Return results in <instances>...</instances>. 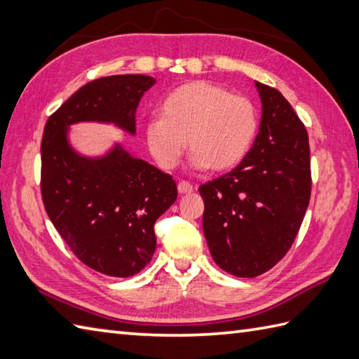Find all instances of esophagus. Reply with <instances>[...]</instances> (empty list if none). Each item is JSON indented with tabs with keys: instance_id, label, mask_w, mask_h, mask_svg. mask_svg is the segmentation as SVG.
Instances as JSON below:
<instances>
[{
	"instance_id": "34e87169",
	"label": "esophagus",
	"mask_w": 359,
	"mask_h": 359,
	"mask_svg": "<svg viewBox=\"0 0 359 359\" xmlns=\"http://www.w3.org/2000/svg\"><path fill=\"white\" fill-rule=\"evenodd\" d=\"M177 189H179L180 194H189V193L194 191V187H193L191 184H189V182L182 180V182H179Z\"/></svg>"
}]
</instances>
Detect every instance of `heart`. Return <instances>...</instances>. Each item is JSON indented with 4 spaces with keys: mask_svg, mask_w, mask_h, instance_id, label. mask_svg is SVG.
I'll list each match as a JSON object with an SVG mask.
<instances>
[{
    "mask_svg": "<svg viewBox=\"0 0 359 359\" xmlns=\"http://www.w3.org/2000/svg\"><path fill=\"white\" fill-rule=\"evenodd\" d=\"M158 116L144 126V142L163 171L179 165L187 143L196 168L231 170L248 154L257 131L255 104L210 81L171 90L160 103Z\"/></svg>",
    "mask_w": 359,
    "mask_h": 359,
    "instance_id": "heart-1",
    "label": "heart"
}]
</instances>
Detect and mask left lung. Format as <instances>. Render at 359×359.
<instances>
[{"label": "left lung", "instance_id": "obj_1", "mask_svg": "<svg viewBox=\"0 0 359 359\" xmlns=\"http://www.w3.org/2000/svg\"><path fill=\"white\" fill-rule=\"evenodd\" d=\"M256 88L262 117L253 147L233 171L199 188L210 253L238 278H256L287 255L311 193L306 126L278 89Z\"/></svg>", "mask_w": 359, "mask_h": 359}]
</instances>
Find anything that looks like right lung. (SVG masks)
Returning <instances> with one entry per match:
<instances>
[{
	"label": "right lung",
	"mask_w": 359,
	"mask_h": 359,
	"mask_svg": "<svg viewBox=\"0 0 359 359\" xmlns=\"http://www.w3.org/2000/svg\"><path fill=\"white\" fill-rule=\"evenodd\" d=\"M154 83L140 74L89 81L52 114L43 133L46 212L83 264L114 278L134 276L149 264L154 224L177 199V185L118 143L102 157L81 156L67 131L80 121H100L134 135L135 109Z\"/></svg>",
	"instance_id": "1"
}]
</instances>
